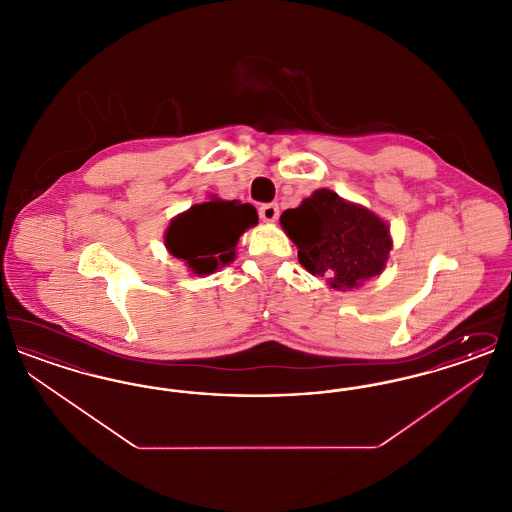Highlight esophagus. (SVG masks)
Segmentation results:
<instances>
[{
  "mask_svg": "<svg viewBox=\"0 0 512 512\" xmlns=\"http://www.w3.org/2000/svg\"><path fill=\"white\" fill-rule=\"evenodd\" d=\"M278 215H280V209L276 203H267L259 207V217L263 222H276Z\"/></svg>",
  "mask_w": 512,
  "mask_h": 512,
  "instance_id": "esophagus-1",
  "label": "esophagus"
}]
</instances>
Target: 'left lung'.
Listing matches in <instances>:
<instances>
[{
	"instance_id": "8db88e82",
	"label": "left lung",
	"mask_w": 512,
	"mask_h": 512,
	"mask_svg": "<svg viewBox=\"0 0 512 512\" xmlns=\"http://www.w3.org/2000/svg\"><path fill=\"white\" fill-rule=\"evenodd\" d=\"M280 224L301 267L324 276L334 290H355L380 276L390 259V226L376 213L320 188L299 207L282 213Z\"/></svg>"
}]
</instances>
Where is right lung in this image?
Wrapping results in <instances>:
<instances>
[{
    "instance_id": "obj_1",
    "label": "right lung",
    "mask_w": 512,
    "mask_h": 512,
    "mask_svg": "<svg viewBox=\"0 0 512 512\" xmlns=\"http://www.w3.org/2000/svg\"><path fill=\"white\" fill-rule=\"evenodd\" d=\"M257 222L253 205L211 195V201L192 205L171 220L165 247L197 276L213 274L236 259L240 236Z\"/></svg>"
}]
</instances>
